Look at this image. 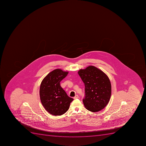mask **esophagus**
<instances>
[{"label":"esophagus","instance_id":"1","mask_svg":"<svg viewBox=\"0 0 146 146\" xmlns=\"http://www.w3.org/2000/svg\"><path fill=\"white\" fill-rule=\"evenodd\" d=\"M78 95H76L74 97V99H76V98H78Z\"/></svg>","mask_w":146,"mask_h":146}]
</instances>
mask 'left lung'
Returning <instances> with one entry per match:
<instances>
[{
  "instance_id": "8db88e82",
  "label": "left lung",
  "mask_w": 146,
  "mask_h": 146,
  "mask_svg": "<svg viewBox=\"0 0 146 146\" xmlns=\"http://www.w3.org/2000/svg\"><path fill=\"white\" fill-rule=\"evenodd\" d=\"M78 74L85 86L83 102L90 111H99L107 105L111 94L110 80L105 73L95 66L80 69Z\"/></svg>"
}]
</instances>
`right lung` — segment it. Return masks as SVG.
<instances>
[{"label": "right lung", "mask_w": 146, "mask_h": 146, "mask_svg": "<svg viewBox=\"0 0 146 146\" xmlns=\"http://www.w3.org/2000/svg\"><path fill=\"white\" fill-rule=\"evenodd\" d=\"M68 74V72L56 69L49 72L40 84V101L46 110L52 115H60L66 113L74 100L60 86V81Z\"/></svg>", "instance_id": "right-lung-1"}]
</instances>
